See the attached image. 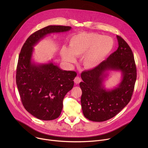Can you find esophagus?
Returning a JSON list of instances; mask_svg holds the SVG:
<instances>
[{
  "instance_id": "1",
  "label": "esophagus",
  "mask_w": 148,
  "mask_h": 148,
  "mask_svg": "<svg viewBox=\"0 0 148 148\" xmlns=\"http://www.w3.org/2000/svg\"><path fill=\"white\" fill-rule=\"evenodd\" d=\"M74 82L75 83V84H79L80 82H81V78L79 77H76L75 78H74Z\"/></svg>"
}]
</instances>
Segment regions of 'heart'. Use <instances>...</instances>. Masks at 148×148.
I'll return each instance as SVG.
<instances>
[{
  "mask_svg": "<svg viewBox=\"0 0 148 148\" xmlns=\"http://www.w3.org/2000/svg\"><path fill=\"white\" fill-rule=\"evenodd\" d=\"M113 46V40L109 36H103L96 33H82L70 38L69 50L62 47L61 55L65 61L70 63L75 61L74 56L86 55L83 60L84 67L94 69L108 56Z\"/></svg>",
  "mask_w": 148,
  "mask_h": 148,
  "instance_id": "b5f03b06",
  "label": "heart"
}]
</instances>
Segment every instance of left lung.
<instances>
[{
	"label": "left lung",
	"mask_w": 148,
	"mask_h": 148,
	"mask_svg": "<svg viewBox=\"0 0 148 148\" xmlns=\"http://www.w3.org/2000/svg\"><path fill=\"white\" fill-rule=\"evenodd\" d=\"M116 38L118 49L97 67L81 74L82 110L84 116L92 121L103 122L115 116L129 103L134 92L136 79L134 54L121 37ZM110 71H120L121 79L110 89L104 84Z\"/></svg>",
	"instance_id": "8db88e82"
}]
</instances>
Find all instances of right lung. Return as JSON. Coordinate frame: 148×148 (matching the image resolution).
Here are the masks:
<instances>
[{
	"label": "right lung",
	"instance_id": "right-lung-1",
	"mask_svg": "<svg viewBox=\"0 0 148 148\" xmlns=\"http://www.w3.org/2000/svg\"><path fill=\"white\" fill-rule=\"evenodd\" d=\"M71 27L48 26L29 36L23 45L16 70V84L25 108L34 117L44 121L57 118L62 109V101L74 86L77 73L63 70L53 61L35 62L34 46L47 35L66 32Z\"/></svg>",
	"mask_w": 148,
	"mask_h": 148
}]
</instances>
